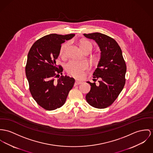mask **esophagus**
I'll return each instance as SVG.
<instances>
[{"mask_svg":"<svg viewBox=\"0 0 153 153\" xmlns=\"http://www.w3.org/2000/svg\"><path fill=\"white\" fill-rule=\"evenodd\" d=\"M82 82H81V81H77V80H76V81L75 82V85H77L80 84H82Z\"/></svg>","mask_w":153,"mask_h":153,"instance_id":"1","label":"esophagus"}]
</instances>
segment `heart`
<instances>
[{
  "instance_id": "1",
  "label": "heart",
  "mask_w": 153,
  "mask_h": 153,
  "mask_svg": "<svg viewBox=\"0 0 153 153\" xmlns=\"http://www.w3.org/2000/svg\"><path fill=\"white\" fill-rule=\"evenodd\" d=\"M80 47L82 52L85 51H90L93 48V45L91 42L87 40H82L79 44ZM69 46V42L64 43L60 48V55L61 56H65L66 50ZM87 65L84 61L71 60L65 66L66 72L73 77L79 79L82 77L84 71L87 68Z\"/></svg>"
}]
</instances>
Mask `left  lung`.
I'll use <instances>...</instances> for the list:
<instances>
[{"mask_svg":"<svg viewBox=\"0 0 153 153\" xmlns=\"http://www.w3.org/2000/svg\"><path fill=\"white\" fill-rule=\"evenodd\" d=\"M84 35L94 40L101 50L100 59L93 73V81L99 79V83L87 82L91 90L85 98L94 108H105L112 105L124 87L126 63L120 48L112 38L100 33Z\"/></svg>","mask_w":153,"mask_h":153,"instance_id":"obj_1","label":"left lung"}]
</instances>
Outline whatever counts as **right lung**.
Wrapping results in <instances>:
<instances>
[{
  "label": "right lung",
  "instance_id": "obj_1",
  "mask_svg": "<svg viewBox=\"0 0 153 153\" xmlns=\"http://www.w3.org/2000/svg\"><path fill=\"white\" fill-rule=\"evenodd\" d=\"M75 34H51L37 40L27 56L25 74L29 89L36 103L52 111L63 105L75 80L68 76H59L63 68L56 64L61 44Z\"/></svg>",
  "mask_w": 153,
  "mask_h": 153
}]
</instances>
